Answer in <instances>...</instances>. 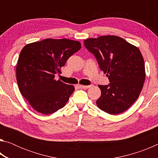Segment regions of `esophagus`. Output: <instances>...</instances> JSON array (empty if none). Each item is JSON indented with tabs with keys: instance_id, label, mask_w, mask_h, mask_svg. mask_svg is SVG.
I'll list each match as a JSON object with an SVG mask.
<instances>
[{
	"instance_id": "1",
	"label": "esophagus",
	"mask_w": 158,
	"mask_h": 158,
	"mask_svg": "<svg viewBox=\"0 0 158 158\" xmlns=\"http://www.w3.org/2000/svg\"><path fill=\"white\" fill-rule=\"evenodd\" d=\"M78 86L80 88V89H89V88L90 87V85H79Z\"/></svg>"
}]
</instances>
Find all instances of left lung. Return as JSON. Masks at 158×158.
<instances>
[{
	"label": "left lung",
	"mask_w": 158,
	"mask_h": 158,
	"mask_svg": "<svg viewBox=\"0 0 158 158\" xmlns=\"http://www.w3.org/2000/svg\"><path fill=\"white\" fill-rule=\"evenodd\" d=\"M84 44L95 56L110 82L98 85L101 95L96 102L98 106L112 115L126 111L138 98L145 81V65L139 49L114 35L85 40Z\"/></svg>",
	"instance_id": "left-lung-1"
}]
</instances>
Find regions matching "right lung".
<instances>
[{
	"label": "right lung",
	"mask_w": 158,
	"mask_h": 158,
	"mask_svg": "<svg viewBox=\"0 0 158 158\" xmlns=\"http://www.w3.org/2000/svg\"><path fill=\"white\" fill-rule=\"evenodd\" d=\"M81 48L78 41L46 39L21 50L16 69L19 89L37 111L51 114L65 105L74 87L56 81L55 74Z\"/></svg>",
	"instance_id": "right-lung-1"
}]
</instances>
